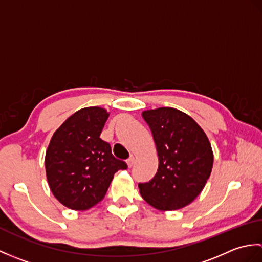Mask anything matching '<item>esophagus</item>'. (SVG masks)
<instances>
[{"mask_svg": "<svg viewBox=\"0 0 262 262\" xmlns=\"http://www.w3.org/2000/svg\"><path fill=\"white\" fill-rule=\"evenodd\" d=\"M134 163H135V157H134V155H132V157L127 160L128 168H132V166L134 165Z\"/></svg>", "mask_w": 262, "mask_h": 262, "instance_id": "1", "label": "esophagus"}]
</instances>
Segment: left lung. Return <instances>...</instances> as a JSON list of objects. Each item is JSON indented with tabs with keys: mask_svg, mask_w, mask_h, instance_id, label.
I'll list each match as a JSON object with an SVG mask.
<instances>
[{
	"mask_svg": "<svg viewBox=\"0 0 262 262\" xmlns=\"http://www.w3.org/2000/svg\"><path fill=\"white\" fill-rule=\"evenodd\" d=\"M157 146L159 168L151 181L140 183L143 199L161 211L192 203L210 176L214 154L207 135L190 116L171 107L142 113Z\"/></svg>",
	"mask_w": 262,
	"mask_h": 262,
	"instance_id": "1",
	"label": "left lung"
}]
</instances>
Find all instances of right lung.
<instances>
[{
  "label": "right lung",
  "instance_id": "1",
  "mask_svg": "<svg viewBox=\"0 0 262 262\" xmlns=\"http://www.w3.org/2000/svg\"><path fill=\"white\" fill-rule=\"evenodd\" d=\"M109 117L107 109L86 107L71 115L48 144L45 168L48 186L58 202L73 210H88L103 199L118 170L116 160L100 138Z\"/></svg>",
  "mask_w": 262,
  "mask_h": 262
}]
</instances>
